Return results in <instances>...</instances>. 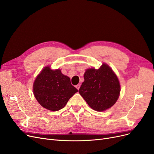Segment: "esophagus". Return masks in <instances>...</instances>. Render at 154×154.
I'll return each instance as SVG.
<instances>
[{"label": "esophagus", "instance_id": "34e87169", "mask_svg": "<svg viewBox=\"0 0 154 154\" xmlns=\"http://www.w3.org/2000/svg\"><path fill=\"white\" fill-rule=\"evenodd\" d=\"M76 88L78 90H79V88H80V85H76Z\"/></svg>", "mask_w": 154, "mask_h": 154}]
</instances>
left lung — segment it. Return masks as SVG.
I'll return each mask as SVG.
<instances>
[{
	"instance_id": "obj_1",
	"label": "left lung",
	"mask_w": 154,
	"mask_h": 154,
	"mask_svg": "<svg viewBox=\"0 0 154 154\" xmlns=\"http://www.w3.org/2000/svg\"><path fill=\"white\" fill-rule=\"evenodd\" d=\"M84 79L79 93L93 109L106 110L118 100L120 92L119 79L106 63H104L98 69H88Z\"/></svg>"
}]
</instances>
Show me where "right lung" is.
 Instances as JSON below:
<instances>
[{"label":"right lung","mask_w":154,"mask_h":154,"mask_svg":"<svg viewBox=\"0 0 154 154\" xmlns=\"http://www.w3.org/2000/svg\"><path fill=\"white\" fill-rule=\"evenodd\" d=\"M78 90L71 83L70 78L60 69L52 70L45 67L36 77L33 85L35 99L41 106L56 111L65 106Z\"/></svg>","instance_id":"right-lung-1"}]
</instances>
